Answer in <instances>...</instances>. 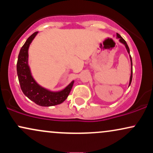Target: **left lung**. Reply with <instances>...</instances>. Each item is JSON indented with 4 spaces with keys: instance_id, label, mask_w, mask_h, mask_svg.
Returning a JSON list of instances; mask_svg holds the SVG:
<instances>
[{
    "instance_id": "1",
    "label": "left lung",
    "mask_w": 153,
    "mask_h": 153,
    "mask_svg": "<svg viewBox=\"0 0 153 153\" xmlns=\"http://www.w3.org/2000/svg\"><path fill=\"white\" fill-rule=\"evenodd\" d=\"M117 37L118 38V39H119V42H120L121 43L124 44V46H125V47H126V49H127V52H128V53L129 54V47H128L127 44V42H126L125 40H124V39H123V38L122 37V36H121L120 35H119V34H117ZM129 57H130V60H131V75H130V80H129V85H130L131 82V80H132V61H131V55L129 56Z\"/></svg>"
}]
</instances>
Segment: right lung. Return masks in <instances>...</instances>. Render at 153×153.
Instances as JSON below:
<instances>
[{
  "label": "right lung",
  "mask_w": 153,
  "mask_h": 153,
  "mask_svg": "<svg viewBox=\"0 0 153 153\" xmlns=\"http://www.w3.org/2000/svg\"><path fill=\"white\" fill-rule=\"evenodd\" d=\"M34 32L26 39L19 52L16 69L19 81L22 92L26 97L36 104L41 106H52L62 103L68 98L73 87V80L65 88L60 91H51L42 87L35 81L31 73L30 68L28 64V50L30 44L37 34Z\"/></svg>",
  "instance_id": "right-lung-1"
}]
</instances>
